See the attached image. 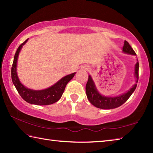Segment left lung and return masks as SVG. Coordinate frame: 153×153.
<instances>
[{
  "mask_svg": "<svg viewBox=\"0 0 153 153\" xmlns=\"http://www.w3.org/2000/svg\"><path fill=\"white\" fill-rule=\"evenodd\" d=\"M123 51L126 53L136 55L135 52L134 51L133 48L131 47L129 43L127 41H125L124 42ZM135 76L137 78L136 82H137L139 79L138 62L135 65ZM136 87L137 84H135L128 92L124 93L122 95L117 96V97H107V96H102L100 94H99L91 76H89L88 82H87L86 85V93L87 98H88V100L92 105H94L96 108L108 110V109H114L117 108L123 104L129 99L131 95L133 94V92L135 91Z\"/></svg>",
  "mask_w": 153,
  "mask_h": 153,
  "instance_id": "obj_1",
  "label": "left lung"
}]
</instances>
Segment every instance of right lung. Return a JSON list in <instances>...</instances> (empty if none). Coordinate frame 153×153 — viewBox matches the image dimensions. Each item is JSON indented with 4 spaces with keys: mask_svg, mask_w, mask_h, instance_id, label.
<instances>
[{
    "mask_svg": "<svg viewBox=\"0 0 153 153\" xmlns=\"http://www.w3.org/2000/svg\"><path fill=\"white\" fill-rule=\"evenodd\" d=\"M27 39H27L26 41L22 43L16 51L11 68L12 82H13L21 97L26 102L30 103V104L40 105L52 104L57 102L61 98L67 83L74 77L75 73L64 76L60 80H59L57 83H55L54 85L45 90H33L27 88L22 84H21L19 79H18L16 73V63L20 49L26 43Z\"/></svg>",
    "mask_w": 153,
    "mask_h": 153,
    "instance_id": "add662e5",
    "label": "right lung"
}]
</instances>
